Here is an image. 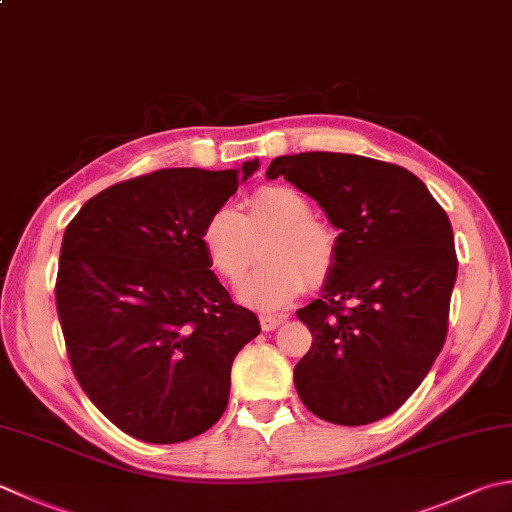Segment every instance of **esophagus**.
<instances>
[{
  "label": "esophagus",
  "mask_w": 512,
  "mask_h": 512,
  "mask_svg": "<svg viewBox=\"0 0 512 512\" xmlns=\"http://www.w3.org/2000/svg\"><path fill=\"white\" fill-rule=\"evenodd\" d=\"M259 324L264 330H275L279 324H284V319L275 315H259Z\"/></svg>",
  "instance_id": "34e87169"
}]
</instances>
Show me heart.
<instances>
[{"label": "heart", "instance_id": "1", "mask_svg": "<svg viewBox=\"0 0 512 512\" xmlns=\"http://www.w3.org/2000/svg\"><path fill=\"white\" fill-rule=\"evenodd\" d=\"M248 213L217 206L202 226V246L210 266L228 282L246 275L255 259V242L266 233V264L237 288L248 306L275 310L302 293L304 286H322L337 264V233L313 217V206L290 186H262L248 197Z\"/></svg>", "mask_w": 512, "mask_h": 512}]
</instances>
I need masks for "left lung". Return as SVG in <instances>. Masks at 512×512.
<instances>
[{"instance_id": "8db88e82", "label": "left lung", "mask_w": 512, "mask_h": 512, "mask_svg": "<svg viewBox=\"0 0 512 512\" xmlns=\"http://www.w3.org/2000/svg\"><path fill=\"white\" fill-rule=\"evenodd\" d=\"M266 175L308 193L339 228L322 297L297 310L313 333L297 393L330 424L377 422L415 393L446 342L457 279L446 210L410 170L362 155H284Z\"/></svg>"}]
</instances>
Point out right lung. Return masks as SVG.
<instances>
[{
  "mask_svg": "<svg viewBox=\"0 0 512 512\" xmlns=\"http://www.w3.org/2000/svg\"><path fill=\"white\" fill-rule=\"evenodd\" d=\"M257 166L155 170L102 190L66 226L55 299L70 366L130 437L186 442L224 415L230 366L259 322L219 284L199 235Z\"/></svg>",
  "mask_w": 512,
  "mask_h": 512,
  "instance_id": "right-lung-1",
  "label": "right lung"
}]
</instances>
